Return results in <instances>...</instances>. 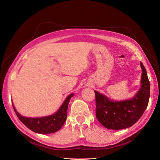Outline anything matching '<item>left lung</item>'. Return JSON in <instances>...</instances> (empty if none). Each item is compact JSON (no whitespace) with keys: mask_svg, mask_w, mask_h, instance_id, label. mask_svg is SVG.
<instances>
[{"mask_svg":"<svg viewBox=\"0 0 160 160\" xmlns=\"http://www.w3.org/2000/svg\"><path fill=\"white\" fill-rule=\"evenodd\" d=\"M142 87L133 99L123 101H110L95 91L96 118L101 125L109 129H122L132 126L146 109L150 95V84L142 62Z\"/></svg>","mask_w":160,"mask_h":160,"instance_id":"left-lung-1","label":"left lung"}]
</instances>
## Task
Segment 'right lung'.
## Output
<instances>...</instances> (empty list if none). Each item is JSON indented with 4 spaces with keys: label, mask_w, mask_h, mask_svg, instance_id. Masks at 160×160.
<instances>
[{
    "label": "right lung",
    "mask_w": 160,
    "mask_h": 160,
    "mask_svg": "<svg viewBox=\"0 0 160 160\" xmlns=\"http://www.w3.org/2000/svg\"><path fill=\"white\" fill-rule=\"evenodd\" d=\"M72 96H73V94H71L67 97L64 103H62L61 107L56 113L43 118H28L23 117L16 111L12 103V104L17 117L27 128L32 130V132L38 133H52L59 131L65 122L69 102Z\"/></svg>",
    "instance_id": "1"
}]
</instances>
